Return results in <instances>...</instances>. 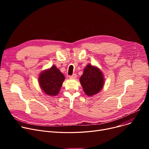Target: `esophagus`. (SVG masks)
<instances>
[{
    "label": "esophagus",
    "instance_id": "esophagus-1",
    "mask_svg": "<svg viewBox=\"0 0 149 149\" xmlns=\"http://www.w3.org/2000/svg\"><path fill=\"white\" fill-rule=\"evenodd\" d=\"M70 79H75L77 78V75L76 74H74L72 75H70L69 77Z\"/></svg>",
    "mask_w": 149,
    "mask_h": 149
}]
</instances>
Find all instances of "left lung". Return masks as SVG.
<instances>
[{
	"mask_svg": "<svg viewBox=\"0 0 149 149\" xmlns=\"http://www.w3.org/2000/svg\"><path fill=\"white\" fill-rule=\"evenodd\" d=\"M104 77L102 71L97 66L88 64L84 69L80 78L85 94L92 97L96 95L103 89L104 84Z\"/></svg>",
	"mask_w": 149,
	"mask_h": 149,
	"instance_id": "1",
	"label": "left lung"
}]
</instances>
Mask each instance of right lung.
I'll use <instances>...</instances> for the list:
<instances>
[{
    "label": "right lung",
    "instance_id": "1",
    "mask_svg": "<svg viewBox=\"0 0 149 149\" xmlns=\"http://www.w3.org/2000/svg\"><path fill=\"white\" fill-rule=\"evenodd\" d=\"M38 79L39 86L43 92L46 95L52 97L58 95L65 77L54 65L49 69L43 70Z\"/></svg>",
    "mask_w": 149,
    "mask_h": 149
}]
</instances>
